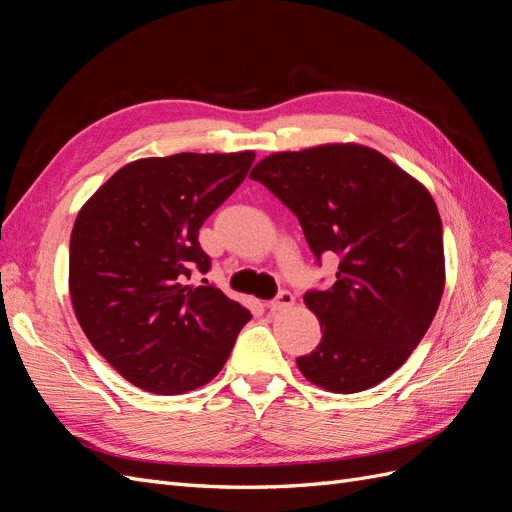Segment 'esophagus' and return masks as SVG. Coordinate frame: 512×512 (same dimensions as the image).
Instances as JSON below:
<instances>
[{
  "instance_id": "1",
  "label": "esophagus",
  "mask_w": 512,
  "mask_h": 512,
  "mask_svg": "<svg viewBox=\"0 0 512 512\" xmlns=\"http://www.w3.org/2000/svg\"><path fill=\"white\" fill-rule=\"evenodd\" d=\"M292 305H294V294L288 292V290H282V292L277 294V297L269 303V312H271V314L286 312V309L292 307Z\"/></svg>"
}]
</instances>
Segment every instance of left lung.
Returning <instances> with one entry per match:
<instances>
[{"label":"left lung","mask_w":512,"mask_h":512,"mask_svg":"<svg viewBox=\"0 0 512 512\" xmlns=\"http://www.w3.org/2000/svg\"><path fill=\"white\" fill-rule=\"evenodd\" d=\"M250 177L297 215L318 260L339 256L335 284L303 297L322 339L297 359L301 374L333 393L380 384L408 361L444 292L442 220L431 194L356 143L271 153Z\"/></svg>","instance_id":"8db88e82"}]
</instances>
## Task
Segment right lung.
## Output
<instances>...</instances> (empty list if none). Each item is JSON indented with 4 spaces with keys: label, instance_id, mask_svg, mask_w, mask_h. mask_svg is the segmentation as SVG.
Returning <instances> with one entry per match:
<instances>
[{
    "label": "right lung",
    "instance_id": "1",
    "mask_svg": "<svg viewBox=\"0 0 512 512\" xmlns=\"http://www.w3.org/2000/svg\"><path fill=\"white\" fill-rule=\"evenodd\" d=\"M256 158L175 153L130 162L81 207L70 235V299L83 333L134 386L194 391L218 376L252 318L215 286L198 230ZM207 284V282H205Z\"/></svg>",
    "mask_w": 512,
    "mask_h": 512
}]
</instances>
